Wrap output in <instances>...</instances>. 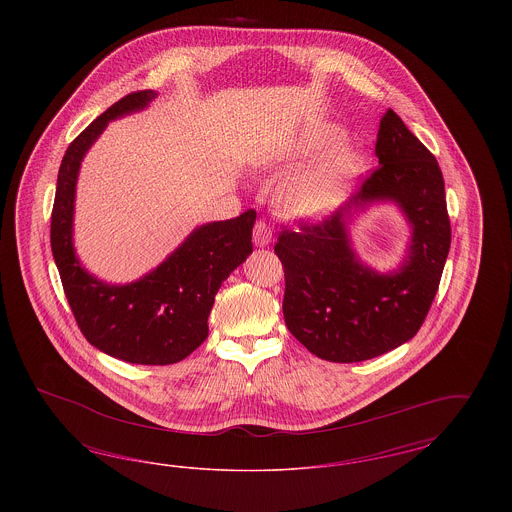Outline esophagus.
Returning a JSON list of instances; mask_svg holds the SVG:
<instances>
[{
	"label": "esophagus",
	"instance_id": "obj_1",
	"mask_svg": "<svg viewBox=\"0 0 512 512\" xmlns=\"http://www.w3.org/2000/svg\"><path fill=\"white\" fill-rule=\"evenodd\" d=\"M270 240H272L270 228H268L265 222L259 220L255 224V228H253V244L257 245V247H267L270 244Z\"/></svg>",
	"mask_w": 512,
	"mask_h": 512
}]
</instances>
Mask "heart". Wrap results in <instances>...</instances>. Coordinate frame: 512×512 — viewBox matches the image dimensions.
<instances>
[{
    "label": "heart",
    "instance_id": "heart-1",
    "mask_svg": "<svg viewBox=\"0 0 512 512\" xmlns=\"http://www.w3.org/2000/svg\"><path fill=\"white\" fill-rule=\"evenodd\" d=\"M343 134V128L334 122L318 126L297 153L290 155V161L338 144ZM365 165L366 153L361 147H338L315 167L286 178L276 190V203L284 215L293 219H324L347 199Z\"/></svg>",
    "mask_w": 512,
    "mask_h": 512
}]
</instances>
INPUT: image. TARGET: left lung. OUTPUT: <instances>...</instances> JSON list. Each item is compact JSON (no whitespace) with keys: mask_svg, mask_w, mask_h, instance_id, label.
I'll list each match as a JSON object with an SVG mask.
<instances>
[{"mask_svg":"<svg viewBox=\"0 0 512 512\" xmlns=\"http://www.w3.org/2000/svg\"><path fill=\"white\" fill-rule=\"evenodd\" d=\"M378 169L320 224L282 230L274 251L286 274L284 318L293 338L332 363H359L414 338L438 292L451 245L436 157L388 111L378 128ZM398 205L412 228L400 265L380 273L352 249L350 226L368 206Z\"/></svg>","mask_w":512,"mask_h":512,"instance_id":"obj_1","label":"left lung"}]
</instances>
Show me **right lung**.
I'll return each mask as SVG.
<instances>
[{
  "label": "right lung",
  "instance_id": "1",
  "mask_svg": "<svg viewBox=\"0 0 512 512\" xmlns=\"http://www.w3.org/2000/svg\"><path fill=\"white\" fill-rule=\"evenodd\" d=\"M159 94L134 92L92 122L69 149L57 174L51 253L78 328L99 351L132 365H172L207 340V318L222 282L251 255L255 211L205 222L171 255L128 284L99 280L74 249V199L80 165L107 124L144 111Z\"/></svg>",
  "mask_w": 512,
  "mask_h": 512
}]
</instances>
